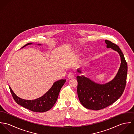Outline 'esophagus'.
<instances>
[{
	"label": "esophagus",
	"mask_w": 134,
	"mask_h": 134,
	"mask_svg": "<svg viewBox=\"0 0 134 134\" xmlns=\"http://www.w3.org/2000/svg\"><path fill=\"white\" fill-rule=\"evenodd\" d=\"M74 76V74L73 72H70V73L68 74V78L69 79H71V78H73Z\"/></svg>",
	"instance_id": "obj_1"
}]
</instances>
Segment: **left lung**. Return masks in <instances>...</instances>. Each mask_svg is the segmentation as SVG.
Instances as JSON below:
<instances>
[{
  "label": "left lung",
  "instance_id": "8db88e82",
  "mask_svg": "<svg viewBox=\"0 0 134 134\" xmlns=\"http://www.w3.org/2000/svg\"><path fill=\"white\" fill-rule=\"evenodd\" d=\"M107 48L118 52L121 63L118 72L111 81L102 85L98 84L83 76H77V94L81 104L89 109L98 110L113 104L122 95L126 83L127 64L119 47L110 41L105 40ZM81 73L80 69L77 70Z\"/></svg>",
  "mask_w": 134,
  "mask_h": 134
}]
</instances>
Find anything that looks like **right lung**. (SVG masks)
Returning <instances> with one entry per match:
<instances>
[{
	"label": "right lung",
	"instance_id": "obj_1",
	"mask_svg": "<svg viewBox=\"0 0 134 134\" xmlns=\"http://www.w3.org/2000/svg\"><path fill=\"white\" fill-rule=\"evenodd\" d=\"M28 43L21 48L31 44ZM66 81V79H61L55 82L51 88L42 97L34 100H26L19 98L9 87L14 100L20 106L34 112L43 113L50 110L56 103L60 91Z\"/></svg>",
	"mask_w": 134,
	"mask_h": 134
}]
</instances>
